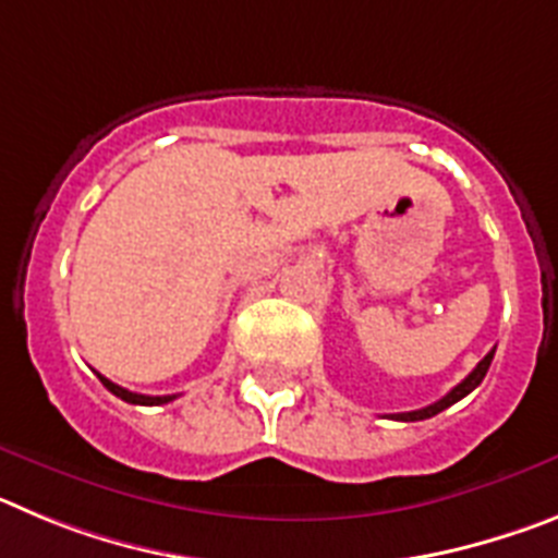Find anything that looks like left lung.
Listing matches in <instances>:
<instances>
[{
	"instance_id": "left-lung-1",
	"label": "left lung",
	"mask_w": 558,
	"mask_h": 558,
	"mask_svg": "<svg viewBox=\"0 0 558 558\" xmlns=\"http://www.w3.org/2000/svg\"><path fill=\"white\" fill-rule=\"evenodd\" d=\"M492 357H495V349H492V352L486 354V357H483L481 363H477V366L472 368V372L466 374V377H463L461 383H458V386L452 388L450 393H447V397L438 399V402H433V405L422 408V411L391 413V418H397V422H422V418H430V416H436V413L445 411V408L456 405L458 399H463V397H466V393H472V391H475L477 386H481L483 377H486V372H489V366H492Z\"/></svg>"
}]
</instances>
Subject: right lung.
I'll return each mask as SVG.
<instances>
[{"instance_id":"right-lung-1","label":"right lung","mask_w":558,"mask_h":558,"mask_svg":"<svg viewBox=\"0 0 558 558\" xmlns=\"http://www.w3.org/2000/svg\"><path fill=\"white\" fill-rule=\"evenodd\" d=\"M97 377H100V383L113 393V397L125 399V402H131V405H165V402H172V399H175V397H145V393H133L128 391V388L111 383V379H106L102 374H97Z\"/></svg>"}]
</instances>
